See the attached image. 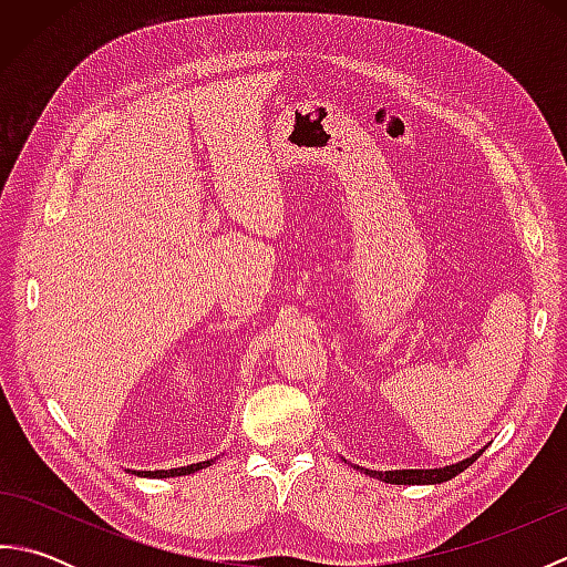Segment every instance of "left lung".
<instances>
[{"label":"left lung","mask_w":567,"mask_h":567,"mask_svg":"<svg viewBox=\"0 0 567 567\" xmlns=\"http://www.w3.org/2000/svg\"><path fill=\"white\" fill-rule=\"evenodd\" d=\"M480 455H483V451L475 453L473 457H465L461 463L436 467V470H384V473H378V470H365V467H358V470H363V473H368L370 477H378L382 483H390V485H439V483H445V480L455 477L457 473H463V470L473 465Z\"/></svg>","instance_id":"8db88e82"}]
</instances>
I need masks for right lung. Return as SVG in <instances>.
Segmentation results:
<instances>
[{"mask_svg":"<svg viewBox=\"0 0 567 567\" xmlns=\"http://www.w3.org/2000/svg\"><path fill=\"white\" fill-rule=\"evenodd\" d=\"M212 463L214 461H204V463H195V465H187V467H173V470H141L138 475H143V477H179V475L195 473V470L209 467ZM131 473H136V470H131Z\"/></svg>","mask_w":567,"mask_h":567,"instance_id":"right-lung-1","label":"right lung"}]
</instances>
